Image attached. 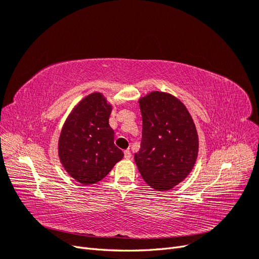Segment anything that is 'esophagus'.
<instances>
[{
	"instance_id": "34e87169",
	"label": "esophagus",
	"mask_w": 259,
	"mask_h": 259,
	"mask_svg": "<svg viewBox=\"0 0 259 259\" xmlns=\"http://www.w3.org/2000/svg\"><path fill=\"white\" fill-rule=\"evenodd\" d=\"M131 156H132V154H131L130 150H125L124 151V158L125 159H131Z\"/></svg>"
}]
</instances>
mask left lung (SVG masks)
Returning <instances> with one entry per match:
<instances>
[{"mask_svg":"<svg viewBox=\"0 0 259 259\" xmlns=\"http://www.w3.org/2000/svg\"><path fill=\"white\" fill-rule=\"evenodd\" d=\"M143 116L140 149L134 159L153 189L169 190L188 176L198 156V133L182 101L162 92L139 100Z\"/></svg>","mask_w":259,"mask_h":259,"instance_id":"left-lung-1","label":"left lung"}]
</instances>
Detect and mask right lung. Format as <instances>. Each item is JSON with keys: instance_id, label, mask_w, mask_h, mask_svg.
I'll return each instance as SVG.
<instances>
[{"instance_id": "obj_1", "label": "right lung", "mask_w": 259, "mask_h": 259, "mask_svg": "<svg viewBox=\"0 0 259 259\" xmlns=\"http://www.w3.org/2000/svg\"><path fill=\"white\" fill-rule=\"evenodd\" d=\"M111 106L99 93L84 98L69 115L59 138V158L70 176L83 185L108 175L124 153L109 125Z\"/></svg>"}]
</instances>
